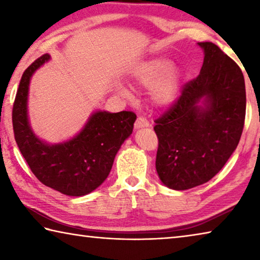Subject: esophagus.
Segmentation results:
<instances>
[{
    "instance_id": "34e87169",
    "label": "esophagus",
    "mask_w": 260,
    "mask_h": 260,
    "mask_svg": "<svg viewBox=\"0 0 260 260\" xmlns=\"http://www.w3.org/2000/svg\"><path fill=\"white\" fill-rule=\"evenodd\" d=\"M135 129H140V128H143V127H149V121L146 119V118L143 117H139L138 119L135 121Z\"/></svg>"
}]
</instances>
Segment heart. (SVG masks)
I'll return each instance as SVG.
<instances>
[{"label": "heart", "instance_id": "obj_1", "mask_svg": "<svg viewBox=\"0 0 260 260\" xmlns=\"http://www.w3.org/2000/svg\"><path fill=\"white\" fill-rule=\"evenodd\" d=\"M132 78L136 85L151 87V99L159 107H170L178 99L181 74L166 57L157 56L143 60L132 71ZM118 91L126 98L131 96V91L124 86L118 87Z\"/></svg>", "mask_w": 260, "mask_h": 260}]
</instances>
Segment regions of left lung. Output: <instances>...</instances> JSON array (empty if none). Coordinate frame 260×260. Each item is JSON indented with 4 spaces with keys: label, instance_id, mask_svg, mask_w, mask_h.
Instances as JSON below:
<instances>
[{
    "label": "left lung",
    "instance_id": "left-lung-1",
    "mask_svg": "<svg viewBox=\"0 0 260 260\" xmlns=\"http://www.w3.org/2000/svg\"><path fill=\"white\" fill-rule=\"evenodd\" d=\"M197 45L204 51L199 77L184 85L153 127L158 177L174 190L212 179L235 151L244 126L245 85L239 65L212 42Z\"/></svg>",
    "mask_w": 260,
    "mask_h": 260
}]
</instances>
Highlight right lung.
<instances>
[{
  "mask_svg": "<svg viewBox=\"0 0 260 260\" xmlns=\"http://www.w3.org/2000/svg\"><path fill=\"white\" fill-rule=\"evenodd\" d=\"M49 59L48 54L41 56L21 77L12 109L15 140L39 181L64 195L83 196L108 178L118 150L133 132L136 114L100 110L72 139L56 144L39 139L28 120V88L34 72Z\"/></svg>",
  "mask_w": 260,
  "mask_h": 260,
  "instance_id": "right-lung-1",
  "label": "right lung"
}]
</instances>
